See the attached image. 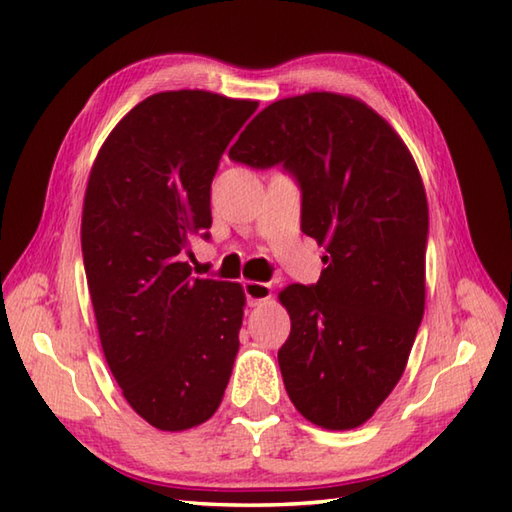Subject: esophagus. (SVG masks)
Masks as SVG:
<instances>
[{"label":"esophagus","mask_w":512,"mask_h":512,"mask_svg":"<svg viewBox=\"0 0 512 512\" xmlns=\"http://www.w3.org/2000/svg\"><path fill=\"white\" fill-rule=\"evenodd\" d=\"M244 295L248 299V306H259V303L273 297V286L264 284V281H244Z\"/></svg>","instance_id":"obj_1"}]
</instances>
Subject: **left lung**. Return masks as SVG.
Here are the masks:
<instances>
[{
    "instance_id": "1",
    "label": "left lung",
    "mask_w": 512,
    "mask_h": 512,
    "mask_svg": "<svg viewBox=\"0 0 512 512\" xmlns=\"http://www.w3.org/2000/svg\"><path fill=\"white\" fill-rule=\"evenodd\" d=\"M228 158L284 165L299 182L301 231L325 246V268L314 286L279 292L292 323L281 376L312 424L361 427L405 372L424 314L429 206L416 162L383 116L334 92L264 107Z\"/></svg>"
}]
</instances>
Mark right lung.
<instances>
[{"mask_svg":"<svg viewBox=\"0 0 512 512\" xmlns=\"http://www.w3.org/2000/svg\"><path fill=\"white\" fill-rule=\"evenodd\" d=\"M255 110L204 90L154 94L121 118L90 171L81 248L103 354L160 431L209 420L233 372L244 290L193 277L184 255L209 237L213 176Z\"/></svg>","mask_w":512,"mask_h":512,"instance_id":"right-lung-1","label":"right lung"}]
</instances>
